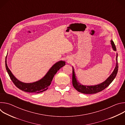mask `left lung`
<instances>
[{
    "mask_svg": "<svg viewBox=\"0 0 125 125\" xmlns=\"http://www.w3.org/2000/svg\"><path fill=\"white\" fill-rule=\"evenodd\" d=\"M111 43L112 46V48L114 50L116 51V48L114 42L112 40L111 41ZM118 70V54H116V65L114 70L113 73L111 75L107 78L105 81L101 83L100 84L91 85V86H86L81 85L79 82L77 81L74 70L73 68V76H72V83L74 88L79 92L84 94H96L104 90L105 88H106L112 82L114 79L115 78Z\"/></svg>",
    "mask_w": 125,
    "mask_h": 125,
    "instance_id": "left-lung-1",
    "label": "left lung"
}]
</instances>
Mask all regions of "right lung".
<instances>
[{
  "mask_svg": "<svg viewBox=\"0 0 125 125\" xmlns=\"http://www.w3.org/2000/svg\"><path fill=\"white\" fill-rule=\"evenodd\" d=\"M64 65H65V62L63 61H60L52 66L46 75L40 81L33 83H24L18 80L14 76L7 66L6 60H5L6 70L11 80L15 86L23 92L35 94L40 93L47 90L54 75L57 71Z\"/></svg>",
  "mask_w": 125,
  "mask_h": 125,
  "instance_id": "add662e5",
  "label": "right lung"
}]
</instances>
